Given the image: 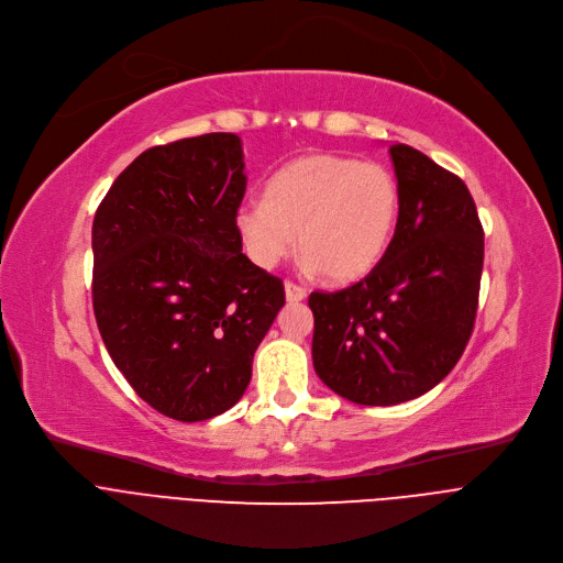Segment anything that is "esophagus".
Here are the masks:
<instances>
[{
    "label": "esophagus",
    "instance_id": "obj_1",
    "mask_svg": "<svg viewBox=\"0 0 563 563\" xmlns=\"http://www.w3.org/2000/svg\"><path fill=\"white\" fill-rule=\"evenodd\" d=\"M285 297L289 303H299L308 297V291H306V287H301L297 283H285Z\"/></svg>",
    "mask_w": 563,
    "mask_h": 563
}]
</instances>
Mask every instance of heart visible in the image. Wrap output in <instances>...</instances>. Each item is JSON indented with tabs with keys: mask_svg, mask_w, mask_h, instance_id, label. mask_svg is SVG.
<instances>
[{
	"mask_svg": "<svg viewBox=\"0 0 563 563\" xmlns=\"http://www.w3.org/2000/svg\"><path fill=\"white\" fill-rule=\"evenodd\" d=\"M399 219V185L380 164L314 153L285 164L266 185V198H249L234 225L249 257L274 266L297 244L310 272L333 283L367 276L386 253Z\"/></svg>",
	"mask_w": 563,
	"mask_h": 563,
	"instance_id": "obj_1",
	"label": "heart"
}]
</instances>
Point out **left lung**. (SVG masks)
Listing matches in <instances>:
<instances>
[{"instance_id":"1","label":"left lung","mask_w":563,"mask_h":563,"mask_svg":"<svg viewBox=\"0 0 563 563\" xmlns=\"http://www.w3.org/2000/svg\"><path fill=\"white\" fill-rule=\"evenodd\" d=\"M399 219L356 285L312 291V363L361 406L410 401L445 378L475 329L484 228L465 183L406 143L390 145Z\"/></svg>"}]
</instances>
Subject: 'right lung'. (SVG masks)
<instances>
[{
	"mask_svg": "<svg viewBox=\"0 0 563 563\" xmlns=\"http://www.w3.org/2000/svg\"><path fill=\"white\" fill-rule=\"evenodd\" d=\"M242 139L212 132L141 153L93 219V312L113 365L162 416L202 422L246 393L283 280L242 253Z\"/></svg>",
	"mask_w": 563,
	"mask_h": 563,
	"instance_id": "1",
	"label": "right lung"
}]
</instances>
